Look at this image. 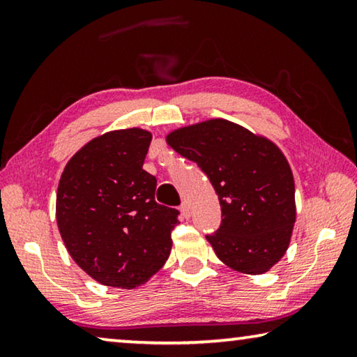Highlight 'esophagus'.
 I'll return each mask as SVG.
<instances>
[{"instance_id":"34e87169","label":"esophagus","mask_w":357,"mask_h":357,"mask_svg":"<svg viewBox=\"0 0 357 357\" xmlns=\"http://www.w3.org/2000/svg\"><path fill=\"white\" fill-rule=\"evenodd\" d=\"M179 211H181V216L184 219H189L190 218V208H189V203L188 202H183L179 206Z\"/></svg>"}]
</instances>
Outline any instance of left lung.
Wrapping results in <instances>:
<instances>
[{
	"instance_id": "obj_1",
	"label": "left lung",
	"mask_w": 357,
	"mask_h": 357,
	"mask_svg": "<svg viewBox=\"0 0 357 357\" xmlns=\"http://www.w3.org/2000/svg\"><path fill=\"white\" fill-rule=\"evenodd\" d=\"M167 143L195 162L216 190L222 220L206 235L216 256L250 275L273 267L296 222V188L282 152L224 119L179 128Z\"/></svg>"
}]
</instances>
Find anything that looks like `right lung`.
<instances>
[{"label": "right lung", "mask_w": 357, "mask_h": 357, "mask_svg": "<svg viewBox=\"0 0 357 357\" xmlns=\"http://www.w3.org/2000/svg\"><path fill=\"white\" fill-rule=\"evenodd\" d=\"M151 133L101 135L66 163L56 224L73 260L105 286L132 289L162 268L179 211L155 202L157 179L143 163Z\"/></svg>", "instance_id": "add662e5"}]
</instances>
